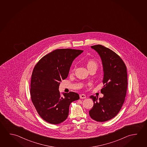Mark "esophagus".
<instances>
[{"label":"esophagus","mask_w":147,"mask_h":147,"mask_svg":"<svg viewBox=\"0 0 147 147\" xmlns=\"http://www.w3.org/2000/svg\"><path fill=\"white\" fill-rule=\"evenodd\" d=\"M86 98V95L84 94H80V98L84 99Z\"/></svg>","instance_id":"34e87169"}]
</instances>
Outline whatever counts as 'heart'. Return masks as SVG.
<instances>
[{
  "mask_svg": "<svg viewBox=\"0 0 147 147\" xmlns=\"http://www.w3.org/2000/svg\"><path fill=\"white\" fill-rule=\"evenodd\" d=\"M92 65H95V66H96V63H95V62L94 61V60H89V61H88V62L87 67H89L92 66ZM74 71V69L73 70V71Z\"/></svg>",
  "mask_w": 147,
  "mask_h": 147,
  "instance_id": "obj_1",
  "label": "heart"
}]
</instances>
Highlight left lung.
I'll return each instance as SVG.
<instances>
[{
	"label": "left lung",
	"instance_id": "obj_1",
	"mask_svg": "<svg viewBox=\"0 0 147 147\" xmlns=\"http://www.w3.org/2000/svg\"><path fill=\"white\" fill-rule=\"evenodd\" d=\"M91 47L98 53L102 61L104 87L101 93L104 97L98 100V97L90 96L94 106L89 115L94 120L104 122L116 116L125 101L127 86V67L120 56L110 49L100 45Z\"/></svg>",
	"mask_w": 147,
	"mask_h": 147
}]
</instances>
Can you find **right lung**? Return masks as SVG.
I'll return each mask as SVG.
<instances>
[{
  "instance_id": "1",
  "label": "right lung",
  "mask_w": 147,
  "mask_h": 147,
  "mask_svg": "<svg viewBox=\"0 0 147 147\" xmlns=\"http://www.w3.org/2000/svg\"><path fill=\"white\" fill-rule=\"evenodd\" d=\"M84 51L61 49L44 56L34 67L32 74L30 94L39 116L47 122L56 125L67 118L69 106L80 99L73 92L61 96L59 86L67 77L75 58Z\"/></svg>"
}]
</instances>
